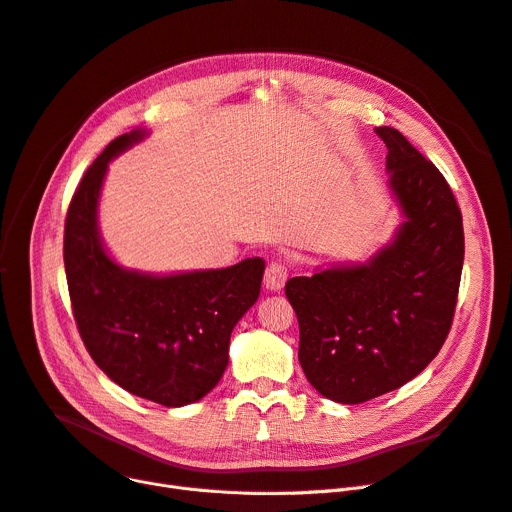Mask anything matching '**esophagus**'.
Instances as JSON below:
<instances>
[{
  "instance_id": "1",
  "label": "esophagus",
  "mask_w": 512,
  "mask_h": 512,
  "mask_svg": "<svg viewBox=\"0 0 512 512\" xmlns=\"http://www.w3.org/2000/svg\"><path fill=\"white\" fill-rule=\"evenodd\" d=\"M290 274L288 263H284L282 259H274L267 263L265 267V276H263V284L267 290H282L286 280Z\"/></svg>"
}]
</instances>
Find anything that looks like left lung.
I'll return each instance as SVG.
<instances>
[{
    "label": "left lung",
    "instance_id": "left-lung-1",
    "mask_svg": "<svg viewBox=\"0 0 512 512\" xmlns=\"http://www.w3.org/2000/svg\"><path fill=\"white\" fill-rule=\"evenodd\" d=\"M375 134L405 213L392 245L284 288L307 380L342 405L392 392L432 363L452 326L465 259L463 215L442 172L396 128Z\"/></svg>",
    "mask_w": 512,
    "mask_h": 512
}]
</instances>
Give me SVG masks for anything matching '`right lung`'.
Wrapping results in <instances>:
<instances>
[{"mask_svg": "<svg viewBox=\"0 0 512 512\" xmlns=\"http://www.w3.org/2000/svg\"><path fill=\"white\" fill-rule=\"evenodd\" d=\"M143 139L132 130L103 149L78 182L64 226V265L80 338L120 388L182 407L215 388L228 365L230 334L259 299L263 259L226 270L151 276L120 267L97 230L107 164Z\"/></svg>", "mask_w": 512, "mask_h": 512, "instance_id": "obj_1", "label": "right lung"}]
</instances>
